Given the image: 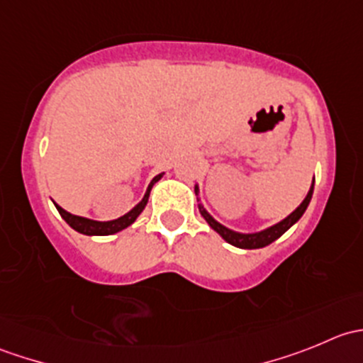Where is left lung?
Returning <instances> with one entry per match:
<instances>
[{
  "instance_id": "8db88e82",
  "label": "left lung",
  "mask_w": 363,
  "mask_h": 363,
  "mask_svg": "<svg viewBox=\"0 0 363 363\" xmlns=\"http://www.w3.org/2000/svg\"><path fill=\"white\" fill-rule=\"evenodd\" d=\"M313 189H314V181H313V184H311V189H309V193H307L306 199H303V202L300 203L298 207H296L295 211L288 216V218H284L283 221L276 223L274 226H269V228L262 230V232H255V233L233 232V230L226 228V226H223L221 223L216 221V219L212 218L207 211H205L202 203H199V208H200V214H202L205 221L208 223V226H211L214 232H218L219 235L226 240V242L232 244V246H235V247H240V250H258V247H265V246H269V244H272L274 240L279 239V237L283 235L288 228H291V226H294L295 223L302 218V214L306 212L307 205H309L311 199H313ZM195 193L199 195V186H195Z\"/></svg>"
}]
</instances>
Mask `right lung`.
Segmentation results:
<instances>
[{
    "mask_svg": "<svg viewBox=\"0 0 363 363\" xmlns=\"http://www.w3.org/2000/svg\"><path fill=\"white\" fill-rule=\"evenodd\" d=\"M163 177V174H158L155 179L151 181V184H149L147 191H145L144 199L140 200L137 205H135L133 208H131L128 214L121 216V218L113 219V221H94V219H87V218H80V216H75V214H69V212L65 211L63 207H60L57 203L56 208L57 212L61 214V218L65 219V221L68 223L69 226H72L75 232L79 233H84V235H112V233H117L121 232V230L128 228V226L131 225V223H135V219L140 216V212L144 211L145 205H147V200H149V193H151L152 186L156 184V182L160 181V179Z\"/></svg>",
    "mask_w": 363,
    "mask_h": 363,
    "instance_id": "1",
    "label": "right lung"
}]
</instances>
